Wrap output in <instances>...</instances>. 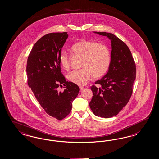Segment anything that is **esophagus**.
Masks as SVG:
<instances>
[{"label":"esophagus","mask_w":159,"mask_h":159,"mask_svg":"<svg viewBox=\"0 0 159 159\" xmlns=\"http://www.w3.org/2000/svg\"><path fill=\"white\" fill-rule=\"evenodd\" d=\"M84 88H83V87H82V86H80V92H82V91H83V90H84Z\"/></svg>","instance_id":"1"}]
</instances>
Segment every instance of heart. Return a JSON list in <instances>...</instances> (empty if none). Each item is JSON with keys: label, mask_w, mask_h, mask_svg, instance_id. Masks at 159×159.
<instances>
[{"label": "heart", "mask_w": 159, "mask_h": 159, "mask_svg": "<svg viewBox=\"0 0 159 159\" xmlns=\"http://www.w3.org/2000/svg\"><path fill=\"white\" fill-rule=\"evenodd\" d=\"M73 55L81 56V69L71 71L67 75L70 82L79 86L86 84L93 76H103L109 69L111 57L109 48L93 40H81L71 46ZM60 65L65 70L70 69V56L62 50L59 55Z\"/></svg>", "instance_id": "obj_1"}]
</instances>
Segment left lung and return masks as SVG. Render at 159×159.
Wrapping results in <instances>:
<instances>
[{
    "mask_svg": "<svg viewBox=\"0 0 159 159\" xmlns=\"http://www.w3.org/2000/svg\"><path fill=\"white\" fill-rule=\"evenodd\" d=\"M111 40V61L109 70L93 85V97L89 106L97 116L110 118L117 115L126 106L133 93L136 68L131 52L120 39L112 33L94 32Z\"/></svg>",
    "mask_w": 159,
    "mask_h": 159,
    "instance_id": "left-lung-1",
    "label": "left lung"
}]
</instances>
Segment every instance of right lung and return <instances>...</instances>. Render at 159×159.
<instances>
[{
    "label": "right lung",
    "instance_id": "1",
    "mask_svg": "<svg viewBox=\"0 0 159 159\" xmlns=\"http://www.w3.org/2000/svg\"><path fill=\"white\" fill-rule=\"evenodd\" d=\"M67 38V32L42 37L34 44L26 66L29 87L44 111L57 120L70 113L72 102L80 91L77 84L66 81L61 73L59 55ZM62 84L66 89L58 92L57 88Z\"/></svg>",
    "mask_w": 159,
    "mask_h": 159
}]
</instances>
